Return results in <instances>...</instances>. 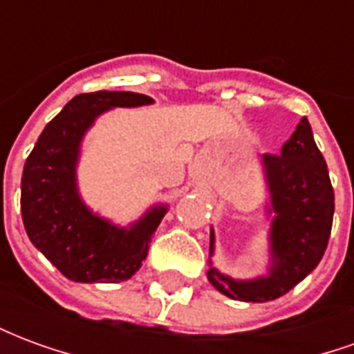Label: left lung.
<instances>
[{
    "mask_svg": "<svg viewBox=\"0 0 354 354\" xmlns=\"http://www.w3.org/2000/svg\"><path fill=\"white\" fill-rule=\"evenodd\" d=\"M263 165L274 212L271 273L239 282L214 267L208 269V281L216 290L231 299L254 304L284 296L319 266L334 220V187L307 117H301L281 153L263 155ZM212 243L214 237H210V252Z\"/></svg>",
    "mask_w": 354,
    "mask_h": 354,
    "instance_id": "obj_1",
    "label": "left lung"
}]
</instances>
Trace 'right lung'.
Masks as SVG:
<instances>
[{"label":"right lung","instance_id":"add662e5","mask_svg":"<svg viewBox=\"0 0 354 354\" xmlns=\"http://www.w3.org/2000/svg\"><path fill=\"white\" fill-rule=\"evenodd\" d=\"M138 93L77 94L43 129L22 172L20 210L32 245L75 282H121L146 260L165 216L153 208L131 230H119L88 212L75 189V161L83 134L109 108L151 104Z\"/></svg>","mask_w":354,"mask_h":354}]
</instances>
